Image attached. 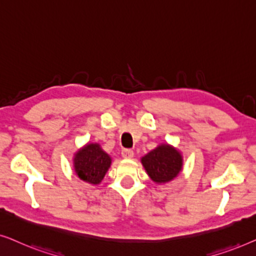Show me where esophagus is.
<instances>
[{
  "instance_id": "obj_1",
  "label": "esophagus",
  "mask_w": 256,
  "mask_h": 256,
  "mask_svg": "<svg viewBox=\"0 0 256 256\" xmlns=\"http://www.w3.org/2000/svg\"><path fill=\"white\" fill-rule=\"evenodd\" d=\"M121 155H122V157H124V158L130 160V158H132V157H134V152H132V150H130V149H124V150H122Z\"/></svg>"
}]
</instances>
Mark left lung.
Instances as JSON below:
<instances>
[{
    "label": "left lung",
    "instance_id": "8db88e82",
    "mask_svg": "<svg viewBox=\"0 0 256 256\" xmlns=\"http://www.w3.org/2000/svg\"><path fill=\"white\" fill-rule=\"evenodd\" d=\"M183 155L169 143H160L141 157V163L154 183L166 184L174 180L183 170Z\"/></svg>",
    "mask_w": 256,
    "mask_h": 256
}]
</instances>
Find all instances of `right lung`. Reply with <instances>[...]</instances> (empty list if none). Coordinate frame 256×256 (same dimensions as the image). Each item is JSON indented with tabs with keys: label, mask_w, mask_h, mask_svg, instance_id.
<instances>
[{
	"label": "right lung",
	"mask_w": 256,
	"mask_h": 256,
	"mask_svg": "<svg viewBox=\"0 0 256 256\" xmlns=\"http://www.w3.org/2000/svg\"><path fill=\"white\" fill-rule=\"evenodd\" d=\"M110 164L112 157L101 148L99 143H86L73 156V169L76 176L93 185L102 182Z\"/></svg>",
	"instance_id": "obj_1"
}]
</instances>
